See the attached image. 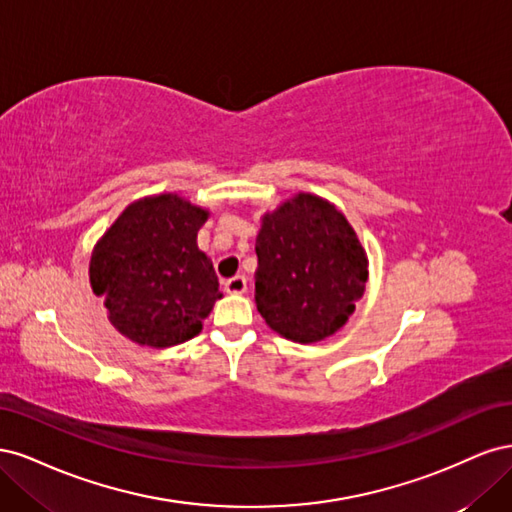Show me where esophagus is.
<instances>
[{"label": "esophagus", "instance_id": "34e87169", "mask_svg": "<svg viewBox=\"0 0 512 512\" xmlns=\"http://www.w3.org/2000/svg\"><path fill=\"white\" fill-rule=\"evenodd\" d=\"M224 290H226L228 294H243V292L247 290V280H245V275H235V277H230V280H226V282H224Z\"/></svg>", "mask_w": 512, "mask_h": 512}]
</instances>
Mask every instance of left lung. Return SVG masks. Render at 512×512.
Returning a JSON list of instances; mask_svg holds the SVG:
<instances>
[{"label":"left lung","mask_w":512,"mask_h":512,"mask_svg":"<svg viewBox=\"0 0 512 512\" xmlns=\"http://www.w3.org/2000/svg\"><path fill=\"white\" fill-rule=\"evenodd\" d=\"M256 256L258 312L292 342H320L342 329L365 292L367 256L352 226L312 194L262 218Z\"/></svg>","instance_id":"left-lung-1"}]
</instances>
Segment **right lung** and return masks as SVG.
<instances>
[{"label":"right lung","mask_w":512,"mask_h":512,"mask_svg":"<svg viewBox=\"0 0 512 512\" xmlns=\"http://www.w3.org/2000/svg\"><path fill=\"white\" fill-rule=\"evenodd\" d=\"M207 215L177 194L151 196L132 203L98 241L89 280L121 335L168 348L203 329L222 299L211 260L196 245Z\"/></svg>","instance_id":"1"}]
</instances>
